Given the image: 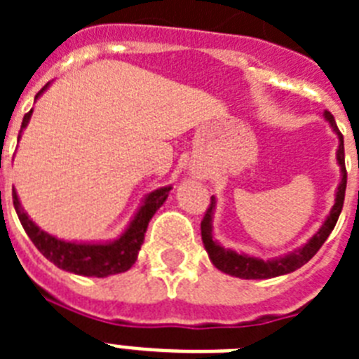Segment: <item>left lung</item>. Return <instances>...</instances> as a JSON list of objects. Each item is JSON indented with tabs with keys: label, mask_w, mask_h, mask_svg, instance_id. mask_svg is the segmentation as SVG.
Here are the masks:
<instances>
[{
	"label": "left lung",
	"mask_w": 359,
	"mask_h": 359,
	"mask_svg": "<svg viewBox=\"0 0 359 359\" xmlns=\"http://www.w3.org/2000/svg\"><path fill=\"white\" fill-rule=\"evenodd\" d=\"M323 118L327 120L334 135L338 136V149H336V163L340 165V183L336 187L334 194V205H332L331 212L322 223V226L309 237L306 244H302L300 248L287 252L284 255L271 257V259H261V257H253L248 253L236 252L231 248H224L217 243L214 237V212L217 199L212 196L210 208L207 210L205 217L201 221V239L203 246L207 250L208 259L212 264L223 271V273L231 275L237 278H246V280H264V278L280 277V275H287L294 269L302 268L306 262H309L315 253L322 248V244L327 241L331 236L332 228H334L336 221L340 217V212L344 208L345 199V189H347V170H345V151H344V136L338 131L334 122V116L329 111H323Z\"/></svg>",
	"instance_id": "left-lung-1"
}]
</instances>
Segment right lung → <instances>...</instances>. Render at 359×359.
I'll use <instances>...</instances> for the list:
<instances>
[{
    "label": "right lung",
    "instance_id": "1",
    "mask_svg": "<svg viewBox=\"0 0 359 359\" xmlns=\"http://www.w3.org/2000/svg\"><path fill=\"white\" fill-rule=\"evenodd\" d=\"M50 84L44 86L43 90L36 95V100L48 90ZM30 109L27 115L23 116V123H21V131H19L18 142L21 140V133L27 129L28 122L32 118ZM172 187H160V189L152 190L142 199L140 207L135 212L126 230L120 233L116 239L113 241H91V243H79V241H65L57 239L55 236L48 233V231L41 230L30 215L25 212L21 207V201L18 198L15 189H12V201H14L15 214H18L19 221L23 224L25 231L28 233L30 241L36 244V248L43 253L50 262L57 266V268L69 271V273L82 275V277H109V275L123 273L128 271L138 259V252H140L142 244H144L145 231H147L149 221L152 215L156 214L158 208L165 203V199L169 198V192Z\"/></svg>",
    "mask_w": 359,
    "mask_h": 359
}]
</instances>
